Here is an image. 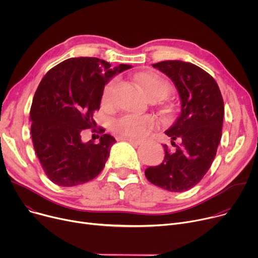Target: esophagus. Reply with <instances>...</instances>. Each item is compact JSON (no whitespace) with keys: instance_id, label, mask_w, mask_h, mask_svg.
Returning <instances> with one entry per match:
<instances>
[{"instance_id":"obj_1","label":"esophagus","mask_w":258,"mask_h":258,"mask_svg":"<svg viewBox=\"0 0 258 258\" xmlns=\"http://www.w3.org/2000/svg\"><path fill=\"white\" fill-rule=\"evenodd\" d=\"M122 140L127 141V142H130V143H132V144H140V143H141V140H139V139H134V138H122Z\"/></svg>"}]
</instances>
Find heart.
I'll return each instance as SVG.
<instances>
[{"instance_id": "obj_1", "label": "heart", "mask_w": 258, "mask_h": 258, "mask_svg": "<svg viewBox=\"0 0 258 258\" xmlns=\"http://www.w3.org/2000/svg\"><path fill=\"white\" fill-rule=\"evenodd\" d=\"M136 80L147 97L164 96L167 92V84L158 75L142 73L136 76ZM115 79L108 81L102 93V98L108 101L112 98ZM156 120L148 115H125L113 123V131L121 138L142 139L147 136L155 126Z\"/></svg>"}]
</instances>
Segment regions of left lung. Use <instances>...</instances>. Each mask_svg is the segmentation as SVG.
<instances>
[{
    "instance_id": "left-lung-1",
    "label": "left lung",
    "mask_w": 258,
    "mask_h": 258,
    "mask_svg": "<svg viewBox=\"0 0 258 258\" xmlns=\"http://www.w3.org/2000/svg\"><path fill=\"white\" fill-rule=\"evenodd\" d=\"M153 67L172 80L180 95L181 111L165 132L173 148L163 145L164 160L147 167L145 177L165 190L182 192L203 179L215 158L222 138L224 101L216 81L194 63L165 60Z\"/></svg>"
}]
</instances>
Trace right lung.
Masks as SVG:
<instances>
[{
	"label": "right lung",
	"mask_w": 258,
	"mask_h": 258,
	"mask_svg": "<svg viewBox=\"0 0 258 258\" xmlns=\"http://www.w3.org/2000/svg\"><path fill=\"white\" fill-rule=\"evenodd\" d=\"M132 66L96 57L63 60L44 76L30 110L31 137L35 154L47 177L58 186L87 183L103 169L116 142L103 134L99 142H85V130L96 126L94 111L99 110L104 86ZM102 133V128H93Z\"/></svg>",
	"instance_id": "1"
}]
</instances>
